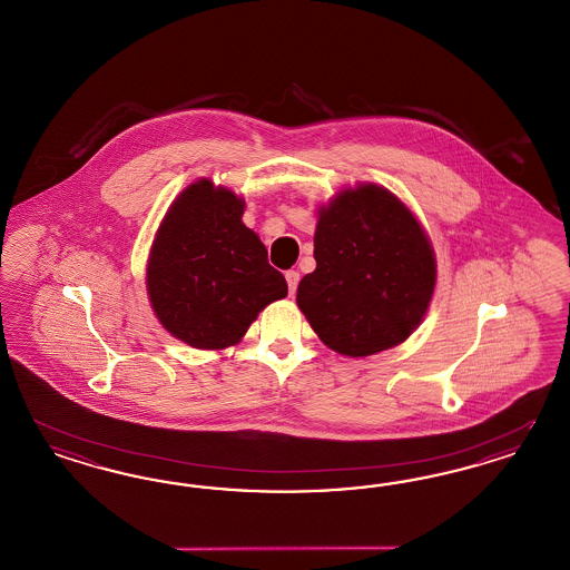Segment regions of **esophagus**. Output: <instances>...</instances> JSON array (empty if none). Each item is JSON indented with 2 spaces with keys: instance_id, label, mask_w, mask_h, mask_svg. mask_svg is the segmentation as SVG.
Instances as JSON below:
<instances>
[{
  "instance_id": "34e87169",
  "label": "esophagus",
  "mask_w": 570,
  "mask_h": 570,
  "mask_svg": "<svg viewBox=\"0 0 570 570\" xmlns=\"http://www.w3.org/2000/svg\"><path fill=\"white\" fill-rule=\"evenodd\" d=\"M285 278H287L289 295H294L295 289H297V283H299V273H297V271H287V273H285Z\"/></svg>"
}]
</instances>
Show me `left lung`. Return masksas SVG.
<instances>
[{"label":"left lung","mask_w":570,"mask_h":570,"mask_svg":"<svg viewBox=\"0 0 570 570\" xmlns=\"http://www.w3.org/2000/svg\"><path fill=\"white\" fill-rule=\"evenodd\" d=\"M316 268L297 285V306L321 342L346 356L403 344L436 285L422 224L396 195L358 184L318 209Z\"/></svg>","instance_id":"1"}]
</instances>
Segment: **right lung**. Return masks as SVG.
<instances>
[{
    "label": "right lung",
    "instance_id": "add662e5",
    "mask_svg": "<svg viewBox=\"0 0 570 570\" xmlns=\"http://www.w3.org/2000/svg\"><path fill=\"white\" fill-rule=\"evenodd\" d=\"M245 202L212 180L190 184L171 203L150 247L147 289L159 323L193 348L235 346L285 276L240 216Z\"/></svg>",
    "mask_w": 570,
    "mask_h": 570
}]
</instances>
